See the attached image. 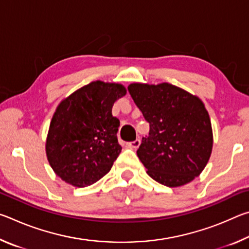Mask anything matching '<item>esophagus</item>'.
I'll list each match as a JSON object with an SVG mask.
<instances>
[{
    "mask_svg": "<svg viewBox=\"0 0 249 249\" xmlns=\"http://www.w3.org/2000/svg\"><path fill=\"white\" fill-rule=\"evenodd\" d=\"M140 145H141V141L140 140H135L134 142H127V146L130 147V148H134V149L138 148V146H140Z\"/></svg>",
    "mask_w": 249,
    "mask_h": 249,
    "instance_id": "esophagus-1",
    "label": "esophagus"
}]
</instances>
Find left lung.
Here are the masks:
<instances>
[{"label":"left lung","mask_w":249,"mask_h":249,"mask_svg":"<svg viewBox=\"0 0 249 249\" xmlns=\"http://www.w3.org/2000/svg\"><path fill=\"white\" fill-rule=\"evenodd\" d=\"M128 92L149 123L137 156L155 181L175 188L199 176L213 146L212 126L204 104L170 83H132Z\"/></svg>","instance_id":"8db88e82"}]
</instances>
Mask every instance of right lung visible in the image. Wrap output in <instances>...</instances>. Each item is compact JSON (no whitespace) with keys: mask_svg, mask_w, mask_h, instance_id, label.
Here are the masks:
<instances>
[{"mask_svg":"<svg viewBox=\"0 0 249 249\" xmlns=\"http://www.w3.org/2000/svg\"><path fill=\"white\" fill-rule=\"evenodd\" d=\"M125 94L120 83L93 81L58 105L46 154L53 171L67 183L88 187L111 170L122 150L116 135L120 121L112 115V107Z\"/></svg>","mask_w":249,"mask_h":249,"instance_id":"right-lung-1","label":"right lung"}]
</instances>
